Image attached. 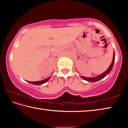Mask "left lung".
<instances>
[{"mask_svg": "<svg viewBox=\"0 0 128 128\" xmlns=\"http://www.w3.org/2000/svg\"><path fill=\"white\" fill-rule=\"evenodd\" d=\"M114 55H113V59H112V62H111V65H110V66L108 67V68L104 72L102 73V74H99L98 76H96L94 77H84V76H80L82 79L86 80L88 82H95L96 81H98L99 80L103 79V78H104L106 76L108 75L111 72L112 68H113L114 64Z\"/></svg>", "mask_w": 128, "mask_h": 128, "instance_id": "8db88e82", "label": "left lung"}]
</instances>
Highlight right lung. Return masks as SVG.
<instances>
[{"mask_svg": "<svg viewBox=\"0 0 128 128\" xmlns=\"http://www.w3.org/2000/svg\"><path fill=\"white\" fill-rule=\"evenodd\" d=\"M51 77H49L43 80L42 81H34V82H31V81H28V82L30 84H32L33 85H42V84L46 83L48 80L50 79ZM28 82V81H27Z\"/></svg>", "mask_w": 128, "mask_h": 128, "instance_id": "right-lung-1", "label": "right lung"}]
</instances>
